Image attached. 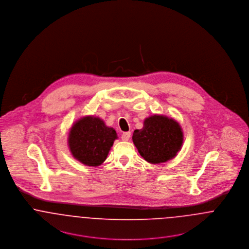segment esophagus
I'll return each mask as SVG.
<instances>
[{"instance_id":"34e87169","label":"esophagus","mask_w":249,"mask_h":249,"mask_svg":"<svg viewBox=\"0 0 249 249\" xmlns=\"http://www.w3.org/2000/svg\"><path fill=\"white\" fill-rule=\"evenodd\" d=\"M130 131H126V132H123L122 135H121V139L123 141H128L130 139Z\"/></svg>"}]
</instances>
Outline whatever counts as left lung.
Instances as JSON below:
<instances>
[{"label":"left lung","instance_id":"1","mask_svg":"<svg viewBox=\"0 0 249 249\" xmlns=\"http://www.w3.org/2000/svg\"><path fill=\"white\" fill-rule=\"evenodd\" d=\"M132 141L146 161L157 164L177 156L183 143V132L176 120L155 115L145 119L142 129L134 130Z\"/></svg>","mask_w":249,"mask_h":249}]
</instances>
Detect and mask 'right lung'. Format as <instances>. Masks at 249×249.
Instances as JSON below:
<instances>
[{
    "instance_id": "add662e5",
    "label": "right lung",
    "mask_w": 249,
    "mask_h": 249,
    "mask_svg": "<svg viewBox=\"0 0 249 249\" xmlns=\"http://www.w3.org/2000/svg\"><path fill=\"white\" fill-rule=\"evenodd\" d=\"M117 138L116 130L106 126L102 119L85 117L71 127L68 142L77 160L85 165L99 166L107 160Z\"/></svg>"
}]
</instances>
